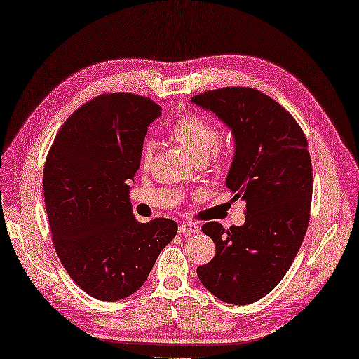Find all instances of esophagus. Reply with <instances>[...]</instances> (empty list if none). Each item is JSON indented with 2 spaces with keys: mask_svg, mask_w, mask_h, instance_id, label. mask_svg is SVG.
I'll return each instance as SVG.
<instances>
[{
  "mask_svg": "<svg viewBox=\"0 0 359 359\" xmlns=\"http://www.w3.org/2000/svg\"><path fill=\"white\" fill-rule=\"evenodd\" d=\"M199 226L194 224V222H182V224H180L178 227V231L181 234H184V236H187V234H191V233H199Z\"/></svg>",
  "mask_w": 359,
  "mask_h": 359,
  "instance_id": "obj_1",
  "label": "esophagus"
}]
</instances>
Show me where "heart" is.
<instances>
[{"label":"heart","mask_w":359,"mask_h":359,"mask_svg":"<svg viewBox=\"0 0 359 359\" xmlns=\"http://www.w3.org/2000/svg\"><path fill=\"white\" fill-rule=\"evenodd\" d=\"M172 140L193 158L206 160L211 156L219 144V130L212 121L199 116H184L178 118L169 129ZM153 157V144L145 142L141 151L142 165H148Z\"/></svg>","instance_id":"1"}]
</instances>
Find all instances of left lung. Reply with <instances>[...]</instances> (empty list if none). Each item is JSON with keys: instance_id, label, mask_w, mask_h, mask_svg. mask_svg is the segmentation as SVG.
Listing matches in <instances>:
<instances>
[{"instance_id": "8db88e82", "label": "left lung", "mask_w": 359, "mask_h": 359, "mask_svg": "<svg viewBox=\"0 0 359 359\" xmlns=\"http://www.w3.org/2000/svg\"><path fill=\"white\" fill-rule=\"evenodd\" d=\"M231 132L226 187L246 202L243 226L206 222L215 257L197 267L202 285L230 304L263 299L285 276L309 224L312 163L307 140L285 108L259 90L224 88L191 97Z\"/></svg>"}]
</instances>
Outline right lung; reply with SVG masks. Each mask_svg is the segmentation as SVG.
Here are the masks:
<instances>
[{
  "instance_id": "add662e5",
  "label": "right lung",
  "mask_w": 359,
  "mask_h": 359,
  "mask_svg": "<svg viewBox=\"0 0 359 359\" xmlns=\"http://www.w3.org/2000/svg\"><path fill=\"white\" fill-rule=\"evenodd\" d=\"M160 116L148 97L97 96L69 116L48 151L43 189L55 250L93 299L138 291L178 231L168 218L138 222L129 196L148 126Z\"/></svg>"
}]
</instances>
